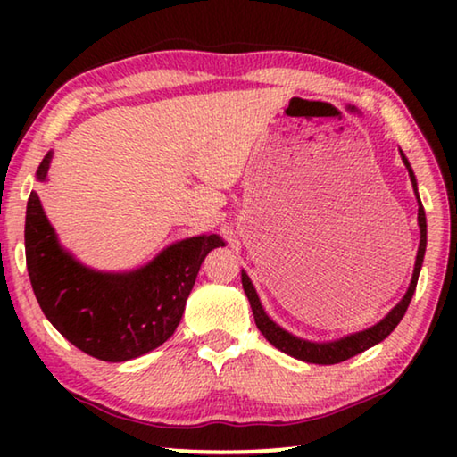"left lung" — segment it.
Returning a JSON list of instances; mask_svg holds the SVG:
<instances>
[{"instance_id":"1","label":"left lung","mask_w":457,"mask_h":457,"mask_svg":"<svg viewBox=\"0 0 457 457\" xmlns=\"http://www.w3.org/2000/svg\"><path fill=\"white\" fill-rule=\"evenodd\" d=\"M401 159L409 171V177H411V185L417 197V204H420V213H417V223H420V231H421V239H420V250H417V258H415V268H413V276H411V284L405 292V296L401 298V303L393 308V311L385 316L381 322H377L375 327H370L367 330L354 332V335L337 338V340H328V343H312V340H304L290 335L288 330H284L282 327L270 319V316L264 312V308L260 304V298L256 294V288L247 274L242 270V286L247 300H250L252 312H253V320H256V327L266 337L270 345H274L278 351H282L286 354H290L294 359L306 361V362H314V365H337V362H343L346 359L354 357L362 351L370 349L377 343H381L383 338H386L395 330L397 324L403 319L407 312V306L411 303L415 286H417V278H420L421 272V264H423V256H425V244H428V226H425V212L420 199V193H417V181L413 175V169L409 165L407 157L401 151Z\"/></svg>"}]
</instances>
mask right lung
I'll return each mask as SVG.
<instances>
[{
  "instance_id": "right-lung-1",
  "label": "right lung",
  "mask_w": 457,
  "mask_h": 457,
  "mask_svg": "<svg viewBox=\"0 0 457 457\" xmlns=\"http://www.w3.org/2000/svg\"><path fill=\"white\" fill-rule=\"evenodd\" d=\"M52 153L37 167L46 181ZM220 236H195L165 247L133 272H96L58 244L32 191L26 210V262L34 294L54 328L90 357L122 362L157 349L173 335L201 262Z\"/></svg>"
}]
</instances>
